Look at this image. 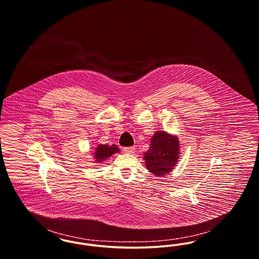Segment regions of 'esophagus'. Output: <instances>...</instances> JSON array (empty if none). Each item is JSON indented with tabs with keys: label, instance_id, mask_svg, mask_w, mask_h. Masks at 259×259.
I'll return each instance as SVG.
<instances>
[{
	"label": "esophagus",
	"instance_id": "obj_1",
	"mask_svg": "<svg viewBox=\"0 0 259 259\" xmlns=\"http://www.w3.org/2000/svg\"><path fill=\"white\" fill-rule=\"evenodd\" d=\"M135 147H124L123 152L125 154H133L135 152Z\"/></svg>",
	"mask_w": 259,
	"mask_h": 259
}]
</instances>
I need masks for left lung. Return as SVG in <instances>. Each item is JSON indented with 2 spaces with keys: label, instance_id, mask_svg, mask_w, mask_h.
I'll use <instances>...</instances> for the list:
<instances>
[{
  "label": "left lung",
  "instance_id": "1",
  "mask_svg": "<svg viewBox=\"0 0 259 259\" xmlns=\"http://www.w3.org/2000/svg\"><path fill=\"white\" fill-rule=\"evenodd\" d=\"M180 157V144L177 135L156 132L151 138L149 150L144 153L146 168L160 177L171 172Z\"/></svg>",
  "mask_w": 259,
  "mask_h": 259
}]
</instances>
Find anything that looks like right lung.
Here are the masks:
<instances>
[{"instance_id":"add662e5","label":"right lung","mask_w":259,"mask_h":259,"mask_svg":"<svg viewBox=\"0 0 259 259\" xmlns=\"http://www.w3.org/2000/svg\"><path fill=\"white\" fill-rule=\"evenodd\" d=\"M119 152H120V149L115 144H113L111 146H108L105 144H100L96 148L94 158H95L96 162L101 163L105 159L110 158L115 153H119Z\"/></svg>"}]
</instances>
